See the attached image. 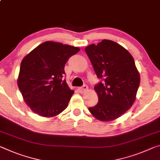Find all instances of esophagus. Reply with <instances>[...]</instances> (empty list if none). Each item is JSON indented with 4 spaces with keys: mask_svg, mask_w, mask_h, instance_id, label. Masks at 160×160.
Instances as JSON below:
<instances>
[{
    "mask_svg": "<svg viewBox=\"0 0 160 160\" xmlns=\"http://www.w3.org/2000/svg\"><path fill=\"white\" fill-rule=\"evenodd\" d=\"M88 85H83L82 87H79L78 88V92H80V93H83V92H86V91L88 90Z\"/></svg>",
    "mask_w": 160,
    "mask_h": 160,
    "instance_id": "1",
    "label": "esophagus"
}]
</instances>
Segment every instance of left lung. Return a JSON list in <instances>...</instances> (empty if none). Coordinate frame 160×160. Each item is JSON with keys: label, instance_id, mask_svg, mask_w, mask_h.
I'll return each mask as SVG.
<instances>
[{"label": "left lung", "instance_id": "1", "mask_svg": "<svg viewBox=\"0 0 160 160\" xmlns=\"http://www.w3.org/2000/svg\"><path fill=\"white\" fill-rule=\"evenodd\" d=\"M98 78L95 85L98 102L89 108L101 121H111L122 115L135 100L140 78L131 54L120 45L102 40L85 48Z\"/></svg>", "mask_w": 160, "mask_h": 160}]
</instances>
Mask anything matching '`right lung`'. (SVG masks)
Segmentation results:
<instances>
[{
  "mask_svg": "<svg viewBox=\"0 0 160 160\" xmlns=\"http://www.w3.org/2000/svg\"><path fill=\"white\" fill-rule=\"evenodd\" d=\"M79 51V48L47 41L22 59L18 86L32 112L50 118L68 107L74 91L64 79L65 65Z\"/></svg>",
  "mask_w": 160,
  "mask_h": 160,
  "instance_id": "obj_1",
  "label": "right lung"
}]
</instances>
